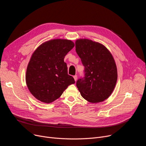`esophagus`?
I'll use <instances>...</instances> for the list:
<instances>
[{"mask_svg": "<svg viewBox=\"0 0 146 146\" xmlns=\"http://www.w3.org/2000/svg\"><path fill=\"white\" fill-rule=\"evenodd\" d=\"M73 77H74V79L75 81H76L77 80V75H75V76H73Z\"/></svg>", "mask_w": 146, "mask_h": 146, "instance_id": "34e87169", "label": "esophagus"}]
</instances>
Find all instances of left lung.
Wrapping results in <instances>:
<instances>
[{
	"instance_id": "obj_1",
	"label": "left lung",
	"mask_w": 146,
	"mask_h": 146,
	"mask_svg": "<svg viewBox=\"0 0 146 146\" xmlns=\"http://www.w3.org/2000/svg\"><path fill=\"white\" fill-rule=\"evenodd\" d=\"M76 51L84 66V77L76 86L81 95L95 103L108 99L113 92L117 80L115 60L103 44L84 38L76 41Z\"/></svg>"
}]
</instances>
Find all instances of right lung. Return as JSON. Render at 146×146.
Returning a JSON list of instances; mask_svg holds the SVG:
<instances>
[{"mask_svg": "<svg viewBox=\"0 0 146 146\" xmlns=\"http://www.w3.org/2000/svg\"><path fill=\"white\" fill-rule=\"evenodd\" d=\"M74 46L71 40L53 39L41 44L33 53L27 69L26 82L37 99L51 103L69 86L74 84L64 62L65 56Z\"/></svg>", "mask_w": 146, "mask_h": 146, "instance_id": "add662e5", "label": "right lung"}]
</instances>
